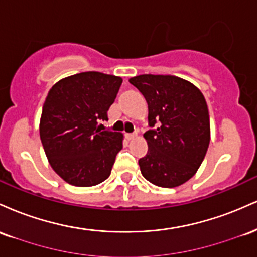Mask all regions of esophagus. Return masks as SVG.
Segmentation results:
<instances>
[{
  "instance_id": "esophagus-1",
  "label": "esophagus",
  "mask_w": 257,
  "mask_h": 257,
  "mask_svg": "<svg viewBox=\"0 0 257 257\" xmlns=\"http://www.w3.org/2000/svg\"><path fill=\"white\" fill-rule=\"evenodd\" d=\"M137 137V133H126L125 134V138L128 139V140H132V139H134Z\"/></svg>"
}]
</instances>
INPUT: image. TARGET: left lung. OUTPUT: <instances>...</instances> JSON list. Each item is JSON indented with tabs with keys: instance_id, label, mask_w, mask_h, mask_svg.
<instances>
[{
	"instance_id": "8db88e82",
	"label": "left lung",
	"mask_w": 257,
	"mask_h": 257,
	"mask_svg": "<svg viewBox=\"0 0 257 257\" xmlns=\"http://www.w3.org/2000/svg\"><path fill=\"white\" fill-rule=\"evenodd\" d=\"M149 105V151L139 159L143 176L159 187L182 185L196 174L210 143V120L196 85L170 75L129 79Z\"/></svg>"
}]
</instances>
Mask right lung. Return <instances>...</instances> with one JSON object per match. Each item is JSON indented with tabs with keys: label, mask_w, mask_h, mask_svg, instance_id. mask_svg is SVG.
Returning a JSON list of instances; mask_svg holds the SVG:
<instances>
[{
	"label": "right lung",
	"mask_w": 257,
	"mask_h": 257,
	"mask_svg": "<svg viewBox=\"0 0 257 257\" xmlns=\"http://www.w3.org/2000/svg\"><path fill=\"white\" fill-rule=\"evenodd\" d=\"M122 78L76 73L52 87L42 108L40 137L54 172L67 184L89 187L110 176L122 134L104 128Z\"/></svg>",
	"instance_id": "add662e5"
}]
</instances>
